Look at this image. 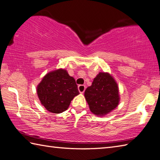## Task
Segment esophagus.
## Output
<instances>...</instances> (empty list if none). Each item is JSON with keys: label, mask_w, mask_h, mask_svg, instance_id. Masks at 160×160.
<instances>
[{"label": "esophagus", "mask_w": 160, "mask_h": 160, "mask_svg": "<svg viewBox=\"0 0 160 160\" xmlns=\"http://www.w3.org/2000/svg\"><path fill=\"white\" fill-rule=\"evenodd\" d=\"M78 89H79L80 93L83 94L85 90H86V86H85L84 85H79V86H78Z\"/></svg>", "instance_id": "1"}]
</instances>
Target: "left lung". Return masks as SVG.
<instances>
[{"mask_svg":"<svg viewBox=\"0 0 160 160\" xmlns=\"http://www.w3.org/2000/svg\"><path fill=\"white\" fill-rule=\"evenodd\" d=\"M90 111L103 116L113 110L119 102V88L115 80L107 72H99L84 93Z\"/></svg>","mask_w":160,"mask_h":160,"instance_id":"1","label":"left lung"}]
</instances>
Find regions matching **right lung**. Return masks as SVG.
Returning <instances> with one entry per match:
<instances>
[{
	"label": "right lung",
	"instance_id": "add662e5",
	"mask_svg": "<svg viewBox=\"0 0 160 160\" xmlns=\"http://www.w3.org/2000/svg\"><path fill=\"white\" fill-rule=\"evenodd\" d=\"M37 90L42 105L49 112L57 114L66 111L71 101L79 94L75 80L64 69L48 73Z\"/></svg>",
	"mask_w": 160,
	"mask_h": 160
}]
</instances>
